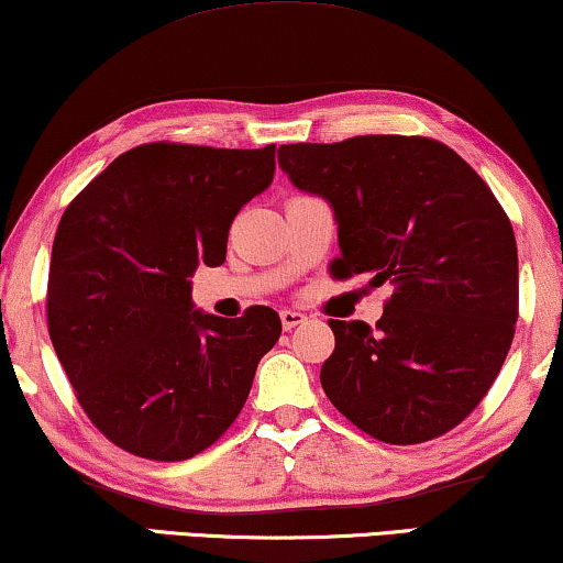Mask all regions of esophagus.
<instances>
[{
	"label": "esophagus",
	"instance_id": "34e87169",
	"mask_svg": "<svg viewBox=\"0 0 563 563\" xmlns=\"http://www.w3.org/2000/svg\"><path fill=\"white\" fill-rule=\"evenodd\" d=\"M279 314H282V325H284V330H291V328L302 325V322L307 320V314L299 312V310H282Z\"/></svg>",
	"mask_w": 563,
	"mask_h": 563
}]
</instances>
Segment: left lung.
I'll return each mask as SVG.
<instances>
[{"label":"left lung","mask_w":563,"mask_h":563,"mask_svg":"<svg viewBox=\"0 0 563 563\" xmlns=\"http://www.w3.org/2000/svg\"><path fill=\"white\" fill-rule=\"evenodd\" d=\"M279 166L333 207V274L391 287L374 330L330 320L328 399L384 443L449 433L497 379L518 322V245L492 189L456 151L418 135L289 143Z\"/></svg>","instance_id":"1"}]
</instances>
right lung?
Listing matches in <instances>:
<instances>
[{
	"mask_svg": "<svg viewBox=\"0 0 563 563\" xmlns=\"http://www.w3.org/2000/svg\"><path fill=\"white\" fill-rule=\"evenodd\" d=\"M258 151L145 143L66 207L53 241L48 333L89 420L153 461L197 456L233 426L256 366L282 335L272 307L195 310L199 264L220 266L228 230L274 179Z\"/></svg>",
	"mask_w": 563,
	"mask_h": 563,
	"instance_id": "right-lung-1",
	"label": "right lung"
}]
</instances>
